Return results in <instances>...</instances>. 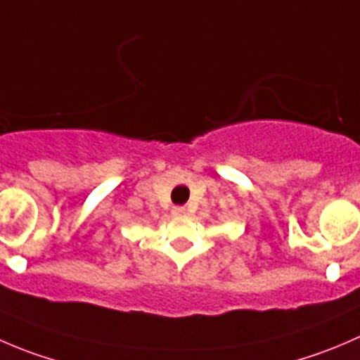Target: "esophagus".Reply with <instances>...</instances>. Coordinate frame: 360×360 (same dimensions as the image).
Masks as SVG:
<instances>
[{
  "instance_id": "esophagus-1",
  "label": "esophagus",
  "mask_w": 360,
  "mask_h": 360,
  "mask_svg": "<svg viewBox=\"0 0 360 360\" xmlns=\"http://www.w3.org/2000/svg\"><path fill=\"white\" fill-rule=\"evenodd\" d=\"M172 214L174 216H186V207H172Z\"/></svg>"
}]
</instances>
